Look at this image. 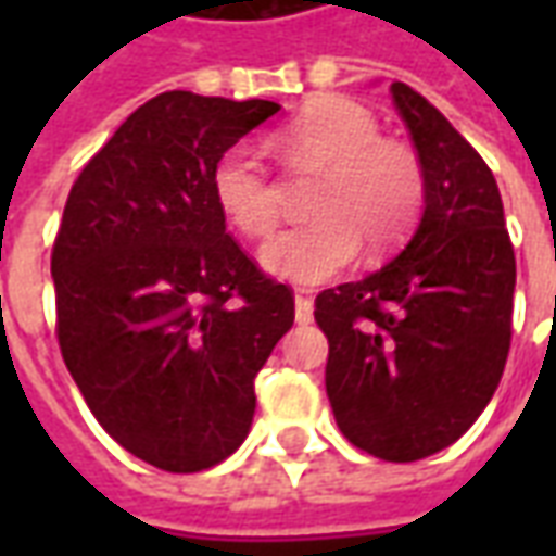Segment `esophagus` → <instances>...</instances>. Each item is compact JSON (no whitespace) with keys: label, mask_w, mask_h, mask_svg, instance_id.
Returning <instances> with one entry per match:
<instances>
[{"label":"esophagus","mask_w":556,"mask_h":556,"mask_svg":"<svg viewBox=\"0 0 556 556\" xmlns=\"http://www.w3.org/2000/svg\"><path fill=\"white\" fill-rule=\"evenodd\" d=\"M294 318H298V325H309L313 321V298H306V294H294Z\"/></svg>","instance_id":"1"}]
</instances>
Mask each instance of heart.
<instances>
[{
	"label": "heart",
	"mask_w": 556,
	"mask_h": 556,
	"mask_svg": "<svg viewBox=\"0 0 556 556\" xmlns=\"http://www.w3.org/2000/svg\"><path fill=\"white\" fill-rule=\"evenodd\" d=\"M274 148L294 169L325 172L315 187L313 223L291 226L262 247L258 262L270 277L318 286L361 253L399 243L422 205L426 181L417 154L381 137L366 106L339 94L306 103L274 134ZM219 214L247 238H265L279 219V190L253 146L226 148L211 172Z\"/></svg>",
	"instance_id": "1"
}]
</instances>
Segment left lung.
<instances>
[{
    "instance_id": "1",
    "label": "left lung",
    "mask_w": 556,
    "mask_h": 556,
    "mask_svg": "<svg viewBox=\"0 0 556 556\" xmlns=\"http://www.w3.org/2000/svg\"><path fill=\"white\" fill-rule=\"evenodd\" d=\"M390 94L422 166V214L381 270L321 291L315 321L342 434L375 458L417 462L458 441L501 384L515 253L485 160L419 91L393 83Z\"/></svg>"
}]
</instances>
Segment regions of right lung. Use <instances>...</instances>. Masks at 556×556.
<instances>
[{
  "label": "right lung",
  "mask_w": 556,
  "mask_h": 556,
  "mask_svg": "<svg viewBox=\"0 0 556 556\" xmlns=\"http://www.w3.org/2000/svg\"><path fill=\"white\" fill-rule=\"evenodd\" d=\"M277 113L163 91L67 195L50 262L67 372L127 453L169 473L241 446L255 375L294 325L291 289L226 235L211 190L219 154Z\"/></svg>",
  "instance_id": "1"
}]
</instances>
